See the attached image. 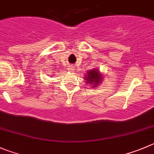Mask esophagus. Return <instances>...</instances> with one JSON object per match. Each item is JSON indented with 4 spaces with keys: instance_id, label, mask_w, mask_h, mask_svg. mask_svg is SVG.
<instances>
[{
    "instance_id": "esophagus-1",
    "label": "esophagus",
    "mask_w": 154,
    "mask_h": 154,
    "mask_svg": "<svg viewBox=\"0 0 154 154\" xmlns=\"http://www.w3.org/2000/svg\"><path fill=\"white\" fill-rule=\"evenodd\" d=\"M74 70H75V69H74V67H73V66H70V67H69V70H70V72H74Z\"/></svg>"
}]
</instances>
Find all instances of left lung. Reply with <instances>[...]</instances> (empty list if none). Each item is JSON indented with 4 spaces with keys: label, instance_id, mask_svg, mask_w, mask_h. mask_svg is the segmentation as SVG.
Here are the masks:
<instances>
[{
    "label": "left lung",
    "instance_id": "8db88e82",
    "mask_svg": "<svg viewBox=\"0 0 154 154\" xmlns=\"http://www.w3.org/2000/svg\"><path fill=\"white\" fill-rule=\"evenodd\" d=\"M103 75L100 74V70L97 69H93L87 71V74L84 77L85 83L87 85L92 86L93 87H97L103 82Z\"/></svg>",
    "mask_w": 154,
    "mask_h": 154
}]
</instances>
